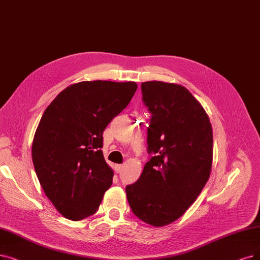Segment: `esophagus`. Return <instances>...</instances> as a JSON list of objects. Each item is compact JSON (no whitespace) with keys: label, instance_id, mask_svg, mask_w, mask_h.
I'll use <instances>...</instances> for the list:
<instances>
[{"label":"esophagus","instance_id":"obj_1","mask_svg":"<svg viewBox=\"0 0 260 260\" xmlns=\"http://www.w3.org/2000/svg\"><path fill=\"white\" fill-rule=\"evenodd\" d=\"M114 170H115L116 173H120L121 170H122V165L121 164H116L115 166H114Z\"/></svg>","mask_w":260,"mask_h":260}]
</instances>
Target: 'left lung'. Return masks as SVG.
Segmentation results:
<instances>
[{
  "label": "left lung",
  "mask_w": 260,
  "mask_h": 260,
  "mask_svg": "<svg viewBox=\"0 0 260 260\" xmlns=\"http://www.w3.org/2000/svg\"><path fill=\"white\" fill-rule=\"evenodd\" d=\"M151 113L148 152L138 181L127 185V200L140 220L154 227L184 214L208 181L213 136L208 115L184 86L162 81L142 83Z\"/></svg>",
  "instance_id": "1"
}]
</instances>
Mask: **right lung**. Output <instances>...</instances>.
Returning a JSON list of instances; mask_svg holds the SVG:
<instances>
[{"label":"right lung","instance_id":"add662e5","mask_svg":"<svg viewBox=\"0 0 260 260\" xmlns=\"http://www.w3.org/2000/svg\"><path fill=\"white\" fill-rule=\"evenodd\" d=\"M136 82L83 81L61 90L41 117L32 144L35 172L46 196L66 219L94 214L112 185L102 133L126 108Z\"/></svg>","mask_w":260,"mask_h":260}]
</instances>
